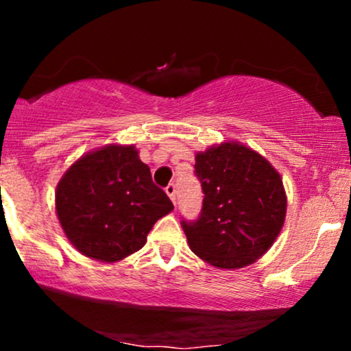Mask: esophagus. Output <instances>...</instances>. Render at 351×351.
<instances>
[{"label": "esophagus", "mask_w": 351, "mask_h": 351, "mask_svg": "<svg viewBox=\"0 0 351 351\" xmlns=\"http://www.w3.org/2000/svg\"><path fill=\"white\" fill-rule=\"evenodd\" d=\"M165 191H167V195L170 196V199L173 201V204H176V186H175V184L170 183L167 188H165Z\"/></svg>", "instance_id": "obj_1"}]
</instances>
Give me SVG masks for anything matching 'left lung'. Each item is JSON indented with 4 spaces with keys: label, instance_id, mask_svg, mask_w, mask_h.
Returning a JSON list of instances; mask_svg holds the SVG:
<instances>
[{
    "label": "left lung",
    "instance_id": "8db88e82",
    "mask_svg": "<svg viewBox=\"0 0 351 351\" xmlns=\"http://www.w3.org/2000/svg\"><path fill=\"white\" fill-rule=\"evenodd\" d=\"M204 198L196 221H183L189 249L217 269H241L263 257L284 226L287 196L279 171L239 142L196 153Z\"/></svg>",
    "mask_w": 351,
    "mask_h": 351
}]
</instances>
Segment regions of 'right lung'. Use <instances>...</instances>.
<instances>
[{
    "mask_svg": "<svg viewBox=\"0 0 351 351\" xmlns=\"http://www.w3.org/2000/svg\"><path fill=\"white\" fill-rule=\"evenodd\" d=\"M173 211L134 145H107L72 163L56 189V213L71 244L100 263L142 249L160 217Z\"/></svg>",
    "mask_w": 351,
    "mask_h": 351,
    "instance_id": "add662e5",
    "label": "right lung"
}]
</instances>
